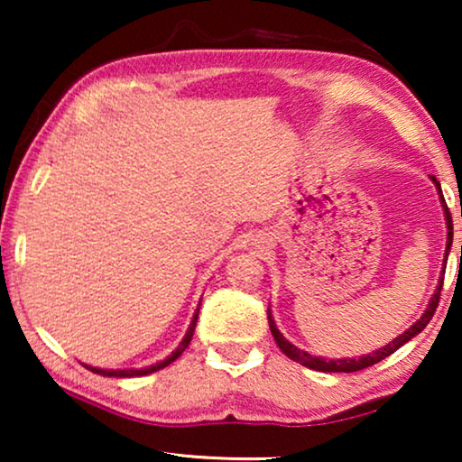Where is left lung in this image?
<instances>
[{
	"mask_svg": "<svg viewBox=\"0 0 462 462\" xmlns=\"http://www.w3.org/2000/svg\"><path fill=\"white\" fill-rule=\"evenodd\" d=\"M429 179L433 180L435 189H438V195H439V201H441V208H444V217H446V229H448V236H446V256H444V269H441V277L438 282V288H435V292L431 296V300H429V305L425 309V313L420 315V319H416L412 326L408 328V330H403L400 337H395L391 340L389 345L381 346V349L368 353V356H359V357H343V359H326V357H318V356H311V353L299 349V346L290 343V340L283 337V334L277 330L275 326V319L273 315H271V309H269V328H271V334H273L275 343L280 349L283 351V356H288L290 359H294V362H299L300 365H305V368H311V370H318V372H357V370H364V368H370V365H374L378 362H383L384 357H389L391 353H395L400 349L402 345H406L408 340H412L416 334L425 330V326L431 321L435 309H438V302H439V292H441V283H444V273H446V261H448V254H450V248H452V217H450V210H448L446 206V199H444V193H441V185L438 182L435 176H429Z\"/></svg>",
	"mask_w": 462,
	"mask_h": 462,
	"instance_id": "left-lung-1",
	"label": "left lung"
}]
</instances>
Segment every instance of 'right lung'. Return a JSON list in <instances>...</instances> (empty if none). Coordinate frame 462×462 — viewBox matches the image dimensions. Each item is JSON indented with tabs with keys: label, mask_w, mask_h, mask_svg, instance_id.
I'll use <instances>...</instances> for the list:
<instances>
[{
	"label": "right lung",
	"mask_w": 462,
	"mask_h": 462,
	"mask_svg": "<svg viewBox=\"0 0 462 462\" xmlns=\"http://www.w3.org/2000/svg\"><path fill=\"white\" fill-rule=\"evenodd\" d=\"M198 313H199V307L195 309L193 319H191V324H189V330H187V334H185V338H182V340H180V345L176 346V349H174L172 353H170V356H168L166 359H162V362H157V364H153V365H144V368H124V370H106V368H97V365H88V364H84V365H86V368L90 370V372H94V374H100V376L132 378V376H147V374H153V372L162 370V368H166V365L172 364L174 359H179L180 353L187 349L189 343H191V338H193L195 324H198Z\"/></svg>",
	"instance_id": "obj_1"
}]
</instances>
